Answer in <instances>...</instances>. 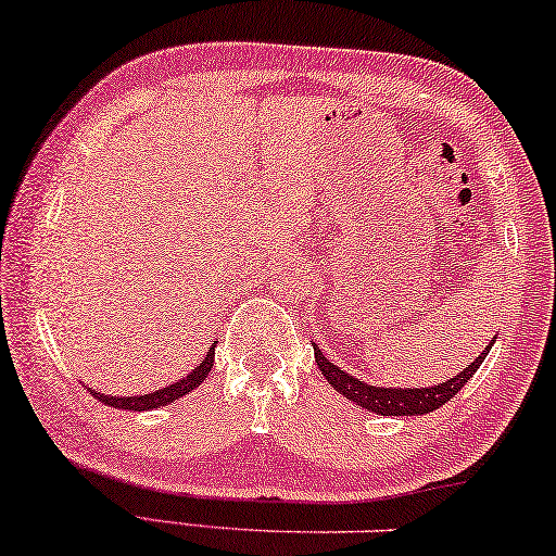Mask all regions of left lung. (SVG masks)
I'll return each mask as SVG.
<instances>
[{
    "instance_id": "left-lung-1",
    "label": "left lung",
    "mask_w": 556,
    "mask_h": 556,
    "mask_svg": "<svg viewBox=\"0 0 556 556\" xmlns=\"http://www.w3.org/2000/svg\"><path fill=\"white\" fill-rule=\"evenodd\" d=\"M494 345V340L490 345H486L480 357H475L472 365H467L465 370H459L455 378H450L445 382H438V386L432 388H378V386H367L361 378H355V375H350L345 370H340V367L328 361L326 355H323V350L313 343V353H315V363H318L320 372L326 375V380L330 382V388H336L340 395L348 397L350 403L361 405L367 413H375V415H427L432 413V409H438L457 395L459 390L467 386V380L472 378L477 372V367L484 363L486 353H490Z\"/></svg>"
}]
</instances>
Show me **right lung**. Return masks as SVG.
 Instances as JSON below:
<instances>
[{"label":"right lung","instance_id":"obj_1","mask_svg":"<svg viewBox=\"0 0 556 556\" xmlns=\"http://www.w3.org/2000/svg\"><path fill=\"white\" fill-rule=\"evenodd\" d=\"M216 343L211 345V350L206 353V357L193 367V370L186 375V378L170 382V386L161 388V390H153V392H147V395H134V397H116V395H104V392L99 390H91L87 388L93 397L99 400V403L104 405H111V407H122V409H134V413H141V409H156V407H164V405H170L176 403L178 397L189 395L191 390H195L201 386L203 380L208 378L211 367H213V357H216Z\"/></svg>","mask_w":556,"mask_h":556}]
</instances>
